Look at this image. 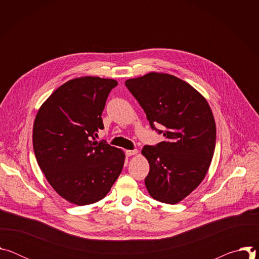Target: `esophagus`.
<instances>
[{
    "label": "esophagus",
    "instance_id": "1",
    "mask_svg": "<svg viewBox=\"0 0 259 259\" xmlns=\"http://www.w3.org/2000/svg\"><path fill=\"white\" fill-rule=\"evenodd\" d=\"M137 153H138V151L137 150H127L126 151V155L128 156V157H130V156H134V155H137Z\"/></svg>",
    "mask_w": 259,
    "mask_h": 259
}]
</instances>
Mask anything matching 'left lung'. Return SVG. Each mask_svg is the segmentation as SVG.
I'll return each instance as SVG.
<instances>
[{"label": "left lung", "instance_id": "obj_1", "mask_svg": "<svg viewBox=\"0 0 259 259\" xmlns=\"http://www.w3.org/2000/svg\"><path fill=\"white\" fill-rule=\"evenodd\" d=\"M125 85L151 127L165 137L141 151L150 164L146 190L159 202L177 204L199 187L210 167L216 140L212 110L200 92L169 73L152 71ZM158 123L163 131L155 129Z\"/></svg>", "mask_w": 259, "mask_h": 259}]
</instances>
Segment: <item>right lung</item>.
<instances>
[{
    "instance_id": "1",
    "label": "right lung",
    "mask_w": 259,
    "mask_h": 259,
    "mask_svg": "<svg viewBox=\"0 0 259 259\" xmlns=\"http://www.w3.org/2000/svg\"><path fill=\"white\" fill-rule=\"evenodd\" d=\"M113 79L81 77L57 88L41 105L32 129L33 152L54 191L78 206L103 199L122 172L125 154L95 136L103 129Z\"/></svg>"
}]
</instances>
